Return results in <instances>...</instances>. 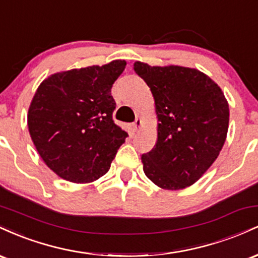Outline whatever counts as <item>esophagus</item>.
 I'll use <instances>...</instances> for the list:
<instances>
[{
    "mask_svg": "<svg viewBox=\"0 0 258 258\" xmlns=\"http://www.w3.org/2000/svg\"><path fill=\"white\" fill-rule=\"evenodd\" d=\"M142 125H143V122H142L141 119H138L137 117V119L135 120V122H133V130H135V131H138V130L142 127Z\"/></svg>",
    "mask_w": 258,
    "mask_h": 258,
    "instance_id": "34e87169",
    "label": "esophagus"
}]
</instances>
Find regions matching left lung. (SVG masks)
<instances>
[{
  "instance_id": "8db88e82",
  "label": "left lung",
  "mask_w": 258,
  "mask_h": 258,
  "mask_svg": "<svg viewBox=\"0 0 258 258\" xmlns=\"http://www.w3.org/2000/svg\"><path fill=\"white\" fill-rule=\"evenodd\" d=\"M133 69L152 91L158 119L155 147L142 155L144 173L168 190L194 184L226 142L229 105L223 92L193 68L136 61Z\"/></svg>"
}]
</instances>
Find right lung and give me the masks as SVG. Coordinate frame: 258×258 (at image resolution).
Segmentation results:
<instances>
[{"instance_id":"1","label":"right lung","mask_w":258,"mask_h":258,"mask_svg":"<svg viewBox=\"0 0 258 258\" xmlns=\"http://www.w3.org/2000/svg\"><path fill=\"white\" fill-rule=\"evenodd\" d=\"M125 60L55 73L41 82L29 106L37 153L57 176L91 183L105 174L127 133L112 120V84Z\"/></svg>"}]
</instances>
